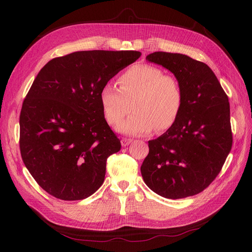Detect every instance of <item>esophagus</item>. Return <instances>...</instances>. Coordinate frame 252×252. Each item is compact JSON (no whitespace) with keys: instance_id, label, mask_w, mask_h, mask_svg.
<instances>
[{"instance_id":"1","label":"esophagus","mask_w":252,"mask_h":252,"mask_svg":"<svg viewBox=\"0 0 252 252\" xmlns=\"http://www.w3.org/2000/svg\"><path fill=\"white\" fill-rule=\"evenodd\" d=\"M132 142V140L131 139H127V138H124V139H122L121 140V143H122V146H124V147H126V146H128L129 144H130Z\"/></svg>"}]
</instances>
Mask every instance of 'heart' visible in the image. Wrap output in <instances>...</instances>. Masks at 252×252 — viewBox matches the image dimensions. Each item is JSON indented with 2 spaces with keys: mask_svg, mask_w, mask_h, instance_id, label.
<instances>
[{
  "mask_svg": "<svg viewBox=\"0 0 252 252\" xmlns=\"http://www.w3.org/2000/svg\"><path fill=\"white\" fill-rule=\"evenodd\" d=\"M104 117L111 126L119 125L131 110L134 112L118 129L125 134L142 135L161 132L177 122L184 103L179 79L164 73L157 66L136 64L119 78V88L106 84L100 94Z\"/></svg>",
  "mask_w": 252,
  "mask_h": 252,
  "instance_id": "heart-1",
  "label": "heart"
}]
</instances>
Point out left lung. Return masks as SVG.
<instances>
[{"mask_svg": "<svg viewBox=\"0 0 252 252\" xmlns=\"http://www.w3.org/2000/svg\"><path fill=\"white\" fill-rule=\"evenodd\" d=\"M146 60L179 79L184 103L177 122L148 142L142 177L152 191L167 199L197 194L217 178L232 147L228 96L209 66L200 61L164 51L150 53Z\"/></svg>", "mask_w": 252, "mask_h": 252, "instance_id": "left-lung-1", "label": "left lung"}]
</instances>
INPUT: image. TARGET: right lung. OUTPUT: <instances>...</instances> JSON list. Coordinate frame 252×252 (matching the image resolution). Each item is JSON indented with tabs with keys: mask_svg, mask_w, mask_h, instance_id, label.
<instances>
[{
	"mask_svg": "<svg viewBox=\"0 0 252 252\" xmlns=\"http://www.w3.org/2000/svg\"><path fill=\"white\" fill-rule=\"evenodd\" d=\"M140 51H75L37 73L22 105L20 150L32 178L64 201L83 200L103 184L121 141L104 118L100 94Z\"/></svg>",
	"mask_w": 252,
	"mask_h": 252,
	"instance_id": "1",
	"label": "right lung"
}]
</instances>
